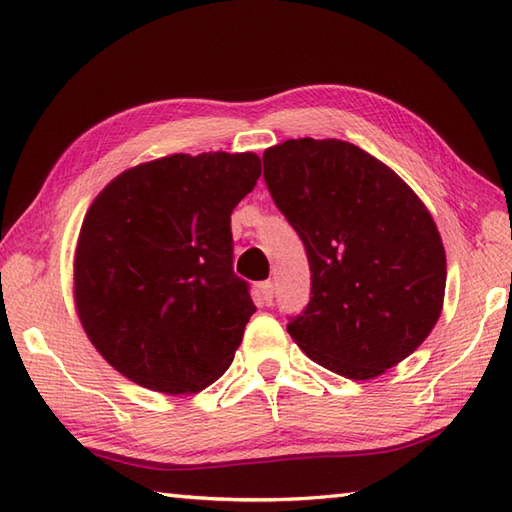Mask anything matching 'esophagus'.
Returning <instances> with one entry per match:
<instances>
[{"instance_id":"obj_1","label":"esophagus","mask_w":512,"mask_h":512,"mask_svg":"<svg viewBox=\"0 0 512 512\" xmlns=\"http://www.w3.org/2000/svg\"><path fill=\"white\" fill-rule=\"evenodd\" d=\"M257 295L266 303V306H273V297H275L273 281H262V284L257 286Z\"/></svg>"}]
</instances>
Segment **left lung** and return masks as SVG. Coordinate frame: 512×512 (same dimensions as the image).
<instances>
[{
  "instance_id": "8db88e82",
  "label": "left lung",
  "mask_w": 512,
  "mask_h": 512,
  "mask_svg": "<svg viewBox=\"0 0 512 512\" xmlns=\"http://www.w3.org/2000/svg\"><path fill=\"white\" fill-rule=\"evenodd\" d=\"M264 178L308 253L312 297L288 323L306 356L372 380L416 352L440 319L447 255L409 184L339 138L266 149Z\"/></svg>"
}]
</instances>
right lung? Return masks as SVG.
Listing matches in <instances>:
<instances>
[{
	"mask_svg": "<svg viewBox=\"0 0 512 512\" xmlns=\"http://www.w3.org/2000/svg\"><path fill=\"white\" fill-rule=\"evenodd\" d=\"M262 176L244 154H171L96 195L74 250L85 334L132 383L195 394L233 363L257 310L233 273L231 213Z\"/></svg>",
	"mask_w": 512,
	"mask_h": 512,
	"instance_id": "obj_1",
	"label": "right lung"
}]
</instances>
